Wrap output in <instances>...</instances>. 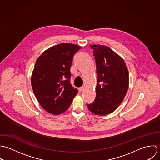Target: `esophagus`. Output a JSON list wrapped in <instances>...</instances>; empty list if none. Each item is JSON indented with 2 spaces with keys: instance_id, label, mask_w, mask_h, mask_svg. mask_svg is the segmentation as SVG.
<instances>
[{
  "instance_id": "esophagus-1",
  "label": "esophagus",
  "mask_w": 160,
  "mask_h": 160,
  "mask_svg": "<svg viewBox=\"0 0 160 160\" xmlns=\"http://www.w3.org/2000/svg\"><path fill=\"white\" fill-rule=\"evenodd\" d=\"M83 90H84V87H80V88H78V91H79V92H82Z\"/></svg>"
}]
</instances>
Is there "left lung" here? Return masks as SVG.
Instances as JSON below:
<instances>
[{"label":"left lung","mask_w":160,"mask_h":160,"mask_svg":"<svg viewBox=\"0 0 160 160\" xmlns=\"http://www.w3.org/2000/svg\"><path fill=\"white\" fill-rule=\"evenodd\" d=\"M96 61V98L87 104L89 110L99 116L114 112L124 100L128 88V72L124 59L108 46L90 45Z\"/></svg>","instance_id":"1"}]
</instances>
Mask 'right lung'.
I'll return each mask as SVG.
<instances>
[{
    "mask_svg": "<svg viewBox=\"0 0 160 160\" xmlns=\"http://www.w3.org/2000/svg\"><path fill=\"white\" fill-rule=\"evenodd\" d=\"M81 48L73 44H57L44 51L36 62L32 90L41 107L51 114L67 111L78 93L70 83V69L74 54Z\"/></svg>",
    "mask_w": 160,
    "mask_h": 160,
    "instance_id": "add662e5",
    "label": "right lung"
}]
</instances>
